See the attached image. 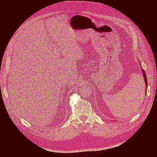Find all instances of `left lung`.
Returning <instances> with one entry per match:
<instances>
[{
	"label": "left lung",
	"instance_id": "left-lung-1",
	"mask_svg": "<svg viewBox=\"0 0 157 157\" xmlns=\"http://www.w3.org/2000/svg\"><path fill=\"white\" fill-rule=\"evenodd\" d=\"M142 68V67H141ZM142 72H143V75H144V80H145V85H146V87H147V77H146V74L145 73V71L141 69ZM146 91H147V88H146Z\"/></svg>",
	"mask_w": 157,
	"mask_h": 157
}]
</instances>
